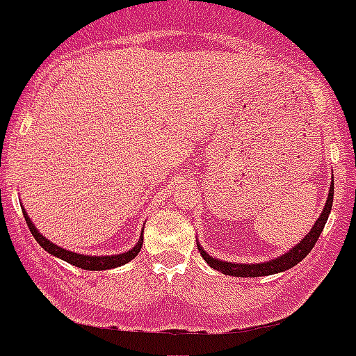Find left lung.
<instances>
[{
	"instance_id": "obj_1",
	"label": "left lung",
	"mask_w": 356,
	"mask_h": 356,
	"mask_svg": "<svg viewBox=\"0 0 356 356\" xmlns=\"http://www.w3.org/2000/svg\"><path fill=\"white\" fill-rule=\"evenodd\" d=\"M334 178V177H332ZM332 200H334V179L330 183L329 188V195H327L325 206H323L322 213H320L318 220L315 221V225L312 227V230L298 242L294 248H291L289 251L284 252L282 256H277V258L268 259L265 263H230V261H221V259L213 258V256L207 254L204 251L202 245L197 242V248H199L200 256L206 259L207 265L211 268L218 270L223 275H232V277H266V275H273V273H280L286 272V270L293 268L296 266L301 259H305L308 256V252L312 251L313 245L316 244L318 241L320 234H322L323 227L327 223V218H329L330 209H332Z\"/></svg>"
}]
</instances>
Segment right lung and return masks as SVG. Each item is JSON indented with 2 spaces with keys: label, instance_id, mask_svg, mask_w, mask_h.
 Wrapping results in <instances>:
<instances>
[{
  "label": "right lung",
  "instance_id": "obj_1",
  "mask_svg": "<svg viewBox=\"0 0 356 356\" xmlns=\"http://www.w3.org/2000/svg\"><path fill=\"white\" fill-rule=\"evenodd\" d=\"M22 213H24V218H26V221H27V227H29L31 234L34 235V238H36L38 244H40L41 248L44 249V251L50 252L51 256L63 259V261L70 263V265L77 266V268L91 270V272H93V270L100 272V270L118 268V266H122V265H126V263L131 261V259L135 258L136 254H138L140 249H142V244H143V232H142V235H140V238H138V242L135 244V248H131L129 251L122 252V254H112V256L79 254V252H74V251H69V249H63V248H60V245L54 244L51 241H48V238L44 237V235H41L40 230L34 227V223L31 221L27 211L22 209Z\"/></svg>",
  "mask_w": 356,
  "mask_h": 356
}]
</instances>
